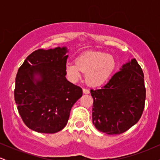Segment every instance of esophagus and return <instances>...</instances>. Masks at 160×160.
I'll return each instance as SVG.
<instances>
[{"label": "esophagus", "mask_w": 160, "mask_h": 160, "mask_svg": "<svg viewBox=\"0 0 160 160\" xmlns=\"http://www.w3.org/2000/svg\"><path fill=\"white\" fill-rule=\"evenodd\" d=\"M82 92H83L84 94H89L90 92H89V89H82Z\"/></svg>", "instance_id": "obj_1"}]
</instances>
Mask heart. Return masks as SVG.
<instances>
[{"instance_id":"heart-1","label":"heart","mask_w":160,"mask_h":160,"mask_svg":"<svg viewBox=\"0 0 160 160\" xmlns=\"http://www.w3.org/2000/svg\"><path fill=\"white\" fill-rule=\"evenodd\" d=\"M116 60L113 56L100 51H86L68 62L65 72L71 81L77 82L86 74V81L91 86H99L108 81L114 72Z\"/></svg>"}]
</instances>
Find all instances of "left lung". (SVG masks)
Returning <instances> with one entry per match:
<instances>
[{"mask_svg": "<svg viewBox=\"0 0 160 160\" xmlns=\"http://www.w3.org/2000/svg\"><path fill=\"white\" fill-rule=\"evenodd\" d=\"M103 87L90 90L93 125L108 135L127 131L138 122L144 108L146 89L141 66L132 58Z\"/></svg>", "mask_w": 160, "mask_h": 160, "instance_id": "1", "label": "left lung"}]
</instances>
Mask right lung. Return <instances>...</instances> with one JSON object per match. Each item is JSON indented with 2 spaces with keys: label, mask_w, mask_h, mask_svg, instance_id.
<instances>
[{
  "label": "right lung",
  "mask_w": 160,
  "mask_h": 160,
  "mask_svg": "<svg viewBox=\"0 0 160 160\" xmlns=\"http://www.w3.org/2000/svg\"><path fill=\"white\" fill-rule=\"evenodd\" d=\"M67 47L39 49L18 70L15 102L24 123L40 133H56L67 125L82 89L65 78Z\"/></svg>",
  "instance_id": "add662e5"
}]
</instances>
